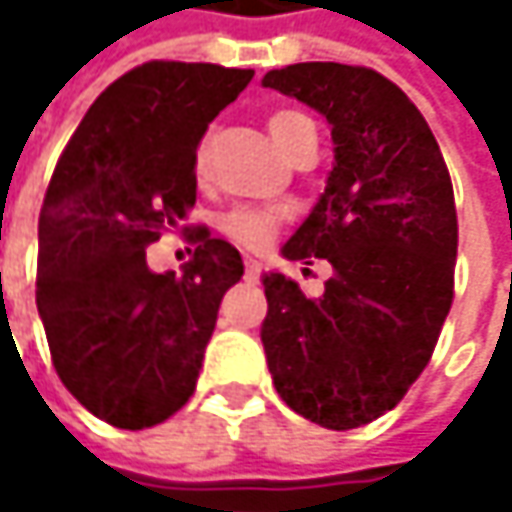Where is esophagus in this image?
Returning a JSON list of instances; mask_svg holds the SVG:
<instances>
[{"instance_id": "esophagus-1", "label": "esophagus", "mask_w": 512, "mask_h": 512, "mask_svg": "<svg viewBox=\"0 0 512 512\" xmlns=\"http://www.w3.org/2000/svg\"><path fill=\"white\" fill-rule=\"evenodd\" d=\"M257 275H260V260L246 257V278H257Z\"/></svg>"}]
</instances>
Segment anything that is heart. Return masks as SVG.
<instances>
[{
  "mask_svg": "<svg viewBox=\"0 0 512 512\" xmlns=\"http://www.w3.org/2000/svg\"><path fill=\"white\" fill-rule=\"evenodd\" d=\"M266 130L272 136V142L287 154L308 130H314L311 118L302 115V112H293V109H278L266 118ZM192 168L195 174H204L207 168V145L198 142L195 151H192ZM278 213L275 210H266V207H234L222 216L219 228L225 231V237H231L237 246H246V249H263L275 231H278Z\"/></svg>",
  "mask_w": 512,
  "mask_h": 512,
  "instance_id": "1",
  "label": "heart"
}]
</instances>
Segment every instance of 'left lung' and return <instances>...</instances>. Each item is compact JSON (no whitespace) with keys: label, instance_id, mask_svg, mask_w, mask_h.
Wrapping results in <instances>:
<instances>
[{"label":"left lung","instance_id":"obj_1","mask_svg":"<svg viewBox=\"0 0 512 512\" xmlns=\"http://www.w3.org/2000/svg\"><path fill=\"white\" fill-rule=\"evenodd\" d=\"M263 88L317 109L335 165L287 260L326 257L332 278L308 299L281 272L263 275L260 341L281 400L326 430H353L394 409L436 350L454 302V186L418 106L382 73L302 61Z\"/></svg>","mask_w":512,"mask_h":512}]
</instances>
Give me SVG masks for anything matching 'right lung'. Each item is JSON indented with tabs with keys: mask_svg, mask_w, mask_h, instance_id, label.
I'll use <instances>...</instances> for the list:
<instances>
[{
	"mask_svg": "<svg viewBox=\"0 0 512 512\" xmlns=\"http://www.w3.org/2000/svg\"><path fill=\"white\" fill-rule=\"evenodd\" d=\"M255 70L148 61L85 112L38 219V311L64 388L100 421L145 430L195 391L240 252L192 228L180 276L151 273L147 246L186 228L192 151Z\"/></svg>",
	"mask_w": 512,
	"mask_h": 512,
	"instance_id": "right-lung-1",
	"label": "right lung"
}]
</instances>
